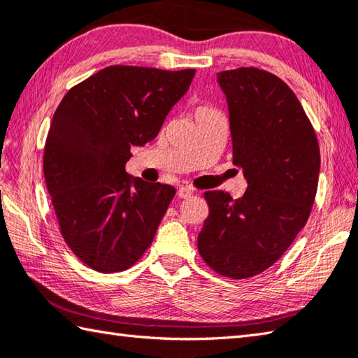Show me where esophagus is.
<instances>
[{"mask_svg":"<svg viewBox=\"0 0 358 358\" xmlns=\"http://www.w3.org/2000/svg\"><path fill=\"white\" fill-rule=\"evenodd\" d=\"M178 194H179V198H188V196H192V194H193V188H192V187H187V185H182V187L178 188Z\"/></svg>","mask_w":358,"mask_h":358,"instance_id":"34e87169","label":"esophagus"}]
</instances>
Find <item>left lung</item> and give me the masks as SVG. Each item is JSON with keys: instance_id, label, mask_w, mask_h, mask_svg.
<instances>
[{"instance_id": "1", "label": "left lung", "mask_w": 358, "mask_h": 358, "mask_svg": "<svg viewBox=\"0 0 358 358\" xmlns=\"http://www.w3.org/2000/svg\"><path fill=\"white\" fill-rule=\"evenodd\" d=\"M226 95L234 165L248 188L240 199L207 192L208 217L198 249L221 275L246 279L265 271L292 245L312 212L320 145L293 90L265 70L217 74Z\"/></svg>"}]
</instances>
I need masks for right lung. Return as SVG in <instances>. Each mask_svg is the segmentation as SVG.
I'll list each match as a JSON object with an SVG mask.
<instances>
[{"instance_id":"obj_1","label":"right lung","mask_w":358,"mask_h":358,"mask_svg":"<svg viewBox=\"0 0 358 358\" xmlns=\"http://www.w3.org/2000/svg\"><path fill=\"white\" fill-rule=\"evenodd\" d=\"M196 70L112 65L73 87L54 112L43 173L60 234L99 273L132 266L176 190L126 173L132 146L157 137Z\"/></svg>"}]
</instances>
